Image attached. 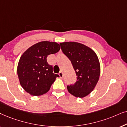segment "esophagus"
I'll return each mask as SVG.
<instances>
[{"label": "esophagus", "instance_id": "1", "mask_svg": "<svg viewBox=\"0 0 127 127\" xmlns=\"http://www.w3.org/2000/svg\"><path fill=\"white\" fill-rule=\"evenodd\" d=\"M59 76H60V78H62L63 77V72L62 71H61L59 72Z\"/></svg>", "mask_w": 127, "mask_h": 127}]
</instances>
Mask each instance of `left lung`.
Here are the masks:
<instances>
[{
    "mask_svg": "<svg viewBox=\"0 0 127 127\" xmlns=\"http://www.w3.org/2000/svg\"><path fill=\"white\" fill-rule=\"evenodd\" d=\"M63 53L70 59L77 75V81L67 86L69 93L77 97H85L96 87L100 73L95 52L83 44L75 42L60 43Z\"/></svg>",
    "mask_w": 127,
    "mask_h": 127,
    "instance_id": "8db88e82",
    "label": "left lung"
}]
</instances>
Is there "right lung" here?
<instances>
[{"instance_id": "add662e5", "label": "right lung", "mask_w": 127, "mask_h": 127, "mask_svg": "<svg viewBox=\"0 0 127 127\" xmlns=\"http://www.w3.org/2000/svg\"><path fill=\"white\" fill-rule=\"evenodd\" d=\"M60 49L56 42L42 41L30 47L20 57L17 74L20 85L27 92L40 96L48 92L59 75L53 72V67L46 58Z\"/></svg>"}]
</instances>
